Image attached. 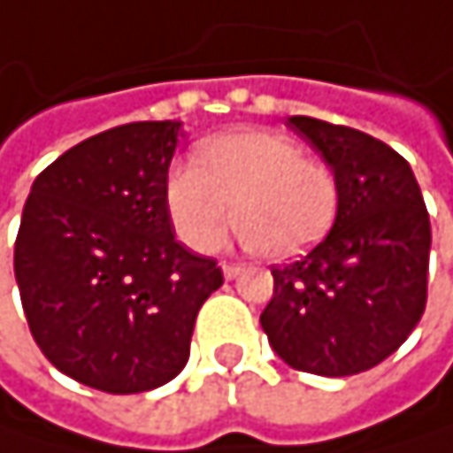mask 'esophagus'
Wrapping results in <instances>:
<instances>
[{
    "instance_id": "1",
    "label": "esophagus",
    "mask_w": 453,
    "mask_h": 453,
    "mask_svg": "<svg viewBox=\"0 0 453 453\" xmlns=\"http://www.w3.org/2000/svg\"><path fill=\"white\" fill-rule=\"evenodd\" d=\"M242 271H244V268H242L239 263H222V273H225V279H236Z\"/></svg>"
}]
</instances>
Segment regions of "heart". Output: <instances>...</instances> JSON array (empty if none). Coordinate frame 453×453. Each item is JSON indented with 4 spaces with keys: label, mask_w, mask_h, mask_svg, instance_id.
<instances>
[{
    "label": "heart",
    "mask_w": 453,
    "mask_h": 453,
    "mask_svg": "<svg viewBox=\"0 0 453 453\" xmlns=\"http://www.w3.org/2000/svg\"><path fill=\"white\" fill-rule=\"evenodd\" d=\"M166 206L180 239L196 252H214L236 217L247 247L287 260L330 231L338 185L293 139L250 128L214 136L201 147V160L177 164Z\"/></svg>",
    "instance_id": "1"
}]
</instances>
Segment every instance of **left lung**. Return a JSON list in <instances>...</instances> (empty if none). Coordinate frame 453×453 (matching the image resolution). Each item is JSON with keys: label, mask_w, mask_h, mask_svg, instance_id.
<instances>
[{"label": "left lung", "mask_w": 453, "mask_h": 453, "mask_svg": "<svg viewBox=\"0 0 453 453\" xmlns=\"http://www.w3.org/2000/svg\"><path fill=\"white\" fill-rule=\"evenodd\" d=\"M338 185L330 234L303 257L273 265L260 325L279 357L317 376L376 368L427 306L430 214L408 160L349 126L293 115Z\"/></svg>", "instance_id": "8db88e82"}]
</instances>
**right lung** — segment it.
I'll return each mask as SVG.
<instances>
[{
	"label": "right lung",
	"instance_id": "right-lung-1",
	"mask_svg": "<svg viewBox=\"0 0 453 453\" xmlns=\"http://www.w3.org/2000/svg\"><path fill=\"white\" fill-rule=\"evenodd\" d=\"M177 120L96 134L35 180L15 239L28 330L74 381L110 395L172 381L190 357L217 260L174 239L166 206Z\"/></svg>",
	"mask_w": 453,
	"mask_h": 453
}]
</instances>
